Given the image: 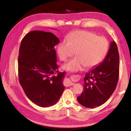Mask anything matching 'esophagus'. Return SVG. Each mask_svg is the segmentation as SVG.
<instances>
[{
	"mask_svg": "<svg viewBox=\"0 0 131 131\" xmlns=\"http://www.w3.org/2000/svg\"><path fill=\"white\" fill-rule=\"evenodd\" d=\"M74 85V83L72 82L71 81H70V80H67L66 81V86H72Z\"/></svg>",
	"mask_w": 131,
	"mask_h": 131,
	"instance_id": "obj_1",
	"label": "esophagus"
}]
</instances>
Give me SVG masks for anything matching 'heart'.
<instances>
[{
  "label": "heart",
  "mask_w": 131,
  "mask_h": 131,
  "mask_svg": "<svg viewBox=\"0 0 131 131\" xmlns=\"http://www.w3.org/2000/svg\"><path fill=\"white\" fill-rule=\"evenodd\" d=\"M109 42L104 37L97 36L91 31L79 30L67 35L57 46L61 60L66 61L76 51L77 56L63 66L70 72L80 70L86 66L92 68L98 64L108 51Z\"/></svg>",
  "instance_id": "1"
}]
</instances>
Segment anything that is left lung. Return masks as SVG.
<instances>
[{"mask_svg":"<svg viewBox=\"0 0 131 131\" xmlns=\"http://www.w3.org/2000/svg\"><path fill=\"white\" fill-rule=\"evenodd\" d=\"M118 76L119 54L116 42L112 41L104 61L86 74L84 91L77 98L79 103L89 108L104 104L115 90Z\"/></svg>","mask_w":131,"mask_h":131,"instance_id":"obj_1","label":"left lung"}]
</instances>
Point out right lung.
Wrapping results in <instances>:
<instances>
[{"label":"right lung","instance_id":"obj_1","mask_svg":"<svg viewBox=\"0 0 131 131\" xmlns=\"http://www.w3.org/2000/svg\"><path fill=\"white\" fill-rule=\"evenodd\" d=\"M53 33L34 30L21 41L18 58L19 84L29 100L45 108L55 104L64 90L66 72H58Z\"/></svg>","mask_w":131,"mask_h":131}]
</instances>
